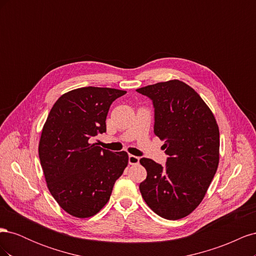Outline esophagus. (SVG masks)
Listing matches in <instances>:
<instances>
[{"mask_svg": "<svg viewBox=\"0 0 256 256\" xmlns=\"http://www.w3.org/2000/svg\"><path fill=\"white\" fill-rule=\"evenodd\" d=\"M128 162H129V164H131V166L138 164V162H140V158L136 157V156H134V154H129V156H128Z\"/></svg>", "mask_w": 256, "mask_h": 256, "instance_id": "34e87169", "label": "esophagus"}]
</instances>
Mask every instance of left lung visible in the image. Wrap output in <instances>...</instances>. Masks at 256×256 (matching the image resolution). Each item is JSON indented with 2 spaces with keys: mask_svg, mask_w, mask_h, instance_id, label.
<instances>
[{
  "mask_svg": "<svg viewBox=\"0 0 256 256\" xmlns=\"http://www.w3.org/2000/svg\"><path fill=\"white\" fill-rule=\"evenodd\" d=\"M152 99L154 132L164 141L166 166L142 158L147 177L142 198L168 220L190 214L202 202L219 164L220 134L212 112L198 92L180 80L138 88Z\"/></svg>",
  "mask_w": 256,
  "mask_h": 256,
  "instance_id": "8db88e82",
  "label": "left lung"
}]
</instances>
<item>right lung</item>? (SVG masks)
I'll return each mask as SVG.
<instances>
[{"instance_id": "obj_1", "label": "right lung", "mask_w": 256, "mask_h": 256, "mask_svg": "<svg viewBox=\"0 0 256 256\" xmlns=\"http://www.w3.org/2000/svg\"><path fill=\"white\" fill-rule=\"evenodd\" d=\"M126 92L94 86L72 90L56 100L44 125L38 154L48 189L76 218L102 210L128 164L126 152H113L92 143L106 131L112 102Z\"/></svg>"}]
</instances>
